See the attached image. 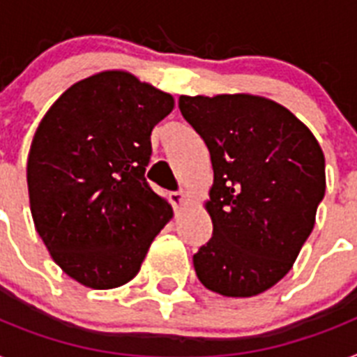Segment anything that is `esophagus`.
Wrapping results in <instances>:
<instances>
[{"mask_svg":"<svg viewBox=\"0 0 357 357\" xmlns=\"http://www.w3.org/2000/svg\"><path fill=\"white\" fill-rule=\"evenodd\" d=\"M169 198L172 207L178 211V208H181V205L187 202V192H185V190H176V192H170Z\"/></svg>","mask_w":357,"mask_h":357,"instance_id":"obj_1","label":"esophagus"}]
</instances>
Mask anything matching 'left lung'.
I'll use <instances>...</instances> for the list:
<instances>
[{
    "mask_svg": "<svg viewBox=\"0 0 357 357\" xmlns=\"http://www.w3.org/2000/svg\"><path fill=\"white\" fill-rule=\"evenodd\" d=\"M211 153L205 208L213 236L192 257L199 282L253 297L279 282L312 233L324 198V155L294 113L257 95L179 97Z\"/></svg>",
    "mask_w": 357,
    "mask_h": 357,
    "instance_id": "1",
    "label": "left lung"
}]
</instances>
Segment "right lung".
Segmentation results:
<instances>
[{"label": "right lung", "mask_w": 357, "mask_h": 357, "mask_svg": "<svg viewBox=\"0 0 357 357\" xmlns=\"http://www.w3.org/2000/svg\"><path fill=\"white\" fill-rule=\"evenodd\" d=\"M172 108V95L126 71H102L63 91L38 126L27 159L34 227L82 286L132 280L172 218L144 178L150 133Z\"/></svg>", "instance_id": "obj_1"}]
</instances>
